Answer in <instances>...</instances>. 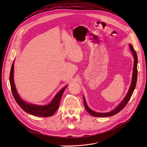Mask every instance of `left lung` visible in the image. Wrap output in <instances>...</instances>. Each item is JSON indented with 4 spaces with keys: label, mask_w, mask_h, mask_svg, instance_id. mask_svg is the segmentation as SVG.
Segmentation results:
<instances>
[{
    "label": "left lung",
    "mask_w": 147,
    "mask_h": 147,
    "mask_svg": "<svg viewBox=\"0 0 147 147\" xmlns=\"http://www.w3.org/2000/svg\"><path fill=\"white\" fill-rule=\"evenodd\" d=\"M130 49L131 52H132V54L134 55V68H133V74H132V82H131L130 86L129 88V89L128 90V92L127 95H126L125 98L123 99V101L121 102V103L116 107L115 109L109 112V113H97L93 110L90 109L87 105V104L86 102V100L84 99V97L83 96V101H84V108H85L86 110L92 116L96 117H110L113 116V115L117 114L119 113L121 110H122L127 104L129 101L130 100L131 96L132 95L133 92L135 90V88L136 87V84L137 82V76H138V69H137V64H138V57H137V54L135 49H134L133 46L130 44Z\"/></svg>",
    "instance_id": "1"
}]
</instances>
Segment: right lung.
<instances>
[{
  "mask_svg": "<svg viewBox=\"0 0 147 147\" xmlns=\"http://www.w3.org/2000/svg\"><path fill=\"white\" fill-rule=\"evenodd\" d=\"M13 63H12L10 76H9V81L11 84V88L12 95L14 97L15 101L18 104V105L24 110L25 112L28 113L30 114L38 117H47L52 116L54 114L57 110L58 109L59 106L60 100L63 94V92L67 86H65L64 88L62 89L60 91L58 92V94L53 98L52 101L48 105H37L34 104H32L27 103L20 98L19 96L17 90L15 86L14 80H13Z\"/></svg>",
  "mask_w": 147,
  "mask_h": 147,
  "instance_id": "1",
  "label": "right lung"
}]
</instances>
